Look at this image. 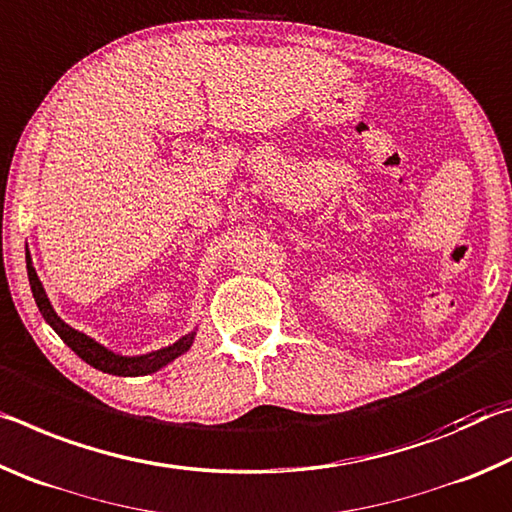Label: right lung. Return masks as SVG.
<instances>
[{"label":"right lung","instance_id":"obj_1","mask_svg":"<svg viewBox=\"0 0 512 512\" xmlns=\"http://www.w3.org/2000/svg\"><path fill=\"white\" fill-rule=\"evenodd\" d=\"M27 271H29V284H31L33 298H36V305L40 309L42 318H45L47 323L54 327V332L67 343V348H72L85 363H90L92 368H97L101 372H108V375H119V377L151 375V372L164 368L167 363H171L173 359H178L180 354H185L189 348H192L194 332L183 336V339H180L178 343H173V345H169V348H162L158 352L142 354V357H119V354L106 350L97 341H92L90 336L76 332V329H72L67 323H63V320L58 318L54 307L49 305V298H47V293H45V289H42V284L38 280L36 268L31 266L29 253H27Z\"/></svg>","mask_w":512,"mask_h":512}]
</instances>
